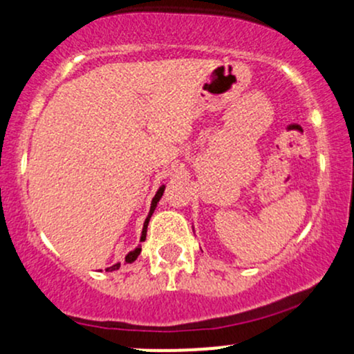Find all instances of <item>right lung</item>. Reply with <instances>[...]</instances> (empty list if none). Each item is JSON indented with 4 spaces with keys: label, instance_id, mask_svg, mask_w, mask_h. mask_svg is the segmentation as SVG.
<instances>
[{
    "label": "right lung",
    "instance_id": "1",
    "mask_svg": "<svg viewBox=\"0 0 354 354\" xmlns=\"http://www.w3.org/2000/svg\"><path fill=\"white\" fill-rule=\"evenodd\" d=\"M163 191H165V186H161V188L156 191V194H154V198H153V201H151V208H149V214H148V218H146V221H145V225H143V233H141V241H145V239H146V230H148L149 218H151V214H153L154 208H156L158 201H160L161 196H163ZM140 253H141V248H136L135 251H129V253L126 254L124 261H126V263H133V261H135V259L138 258V254H140ZM118 268H120V263H116V265L109 266L106 271H115V270H118Z\"/></svg>",
    "mask_w": 354,
    "mask_h": 354
}]
</instances>
